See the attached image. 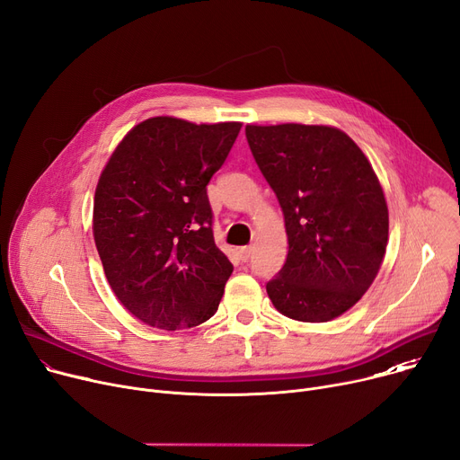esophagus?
<instances>
[{
	"instance_id": "1",
	"label": "esophagus",
	"mask_w": 460,
	"mask_h": 460,
	"mask_svg": "<svg viewBox=\"0 0 460 460\" xmlns=\"http://www.w3.org/2000/svg\"><path fill=\"white\" fill-rule=\"evenodd\" d=\"M252 255H253V246H246V248L240 250V259L243 262H248L252 259Z\"/></svg>"
}]
</instances>
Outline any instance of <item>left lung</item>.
<instances>
[{"mask_svg":"<svg viewBox=\"0 0 460 460\" xmlns=\"http://www.w3.org/2000/svg\"><path fill=\"white\" fill-rule=\"evenodd\" d=\"M253 159L279 199L288 255L266 292L299 322H329L370 288L388 242V207L360 147L329 126H246Z\"/></svg>","mask_w":460,"mask_h":460,"instance_id":"obj_1","label":"left lung"}]
</instances>
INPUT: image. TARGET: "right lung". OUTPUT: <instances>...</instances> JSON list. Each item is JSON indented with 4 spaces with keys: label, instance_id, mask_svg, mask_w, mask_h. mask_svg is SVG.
<instances>
[{
    "label": "right lung",
    "instance_id": "obj_1",
    "mask_svg": "<svg viewBox=\"0 0 460 460\" xmlns=\"http://www.w3.org/2000/svg\"><path fill=\"white\" fill-rule=\"evenodd\" d=\"M240 128L147 118L100 175L92 231L107 281L151 327L187 329L218 311L233 264L214 243L207 185Z\"/></svg>",
    "mask_w": 460,
    "mask_h": 460
}]
</instances>
